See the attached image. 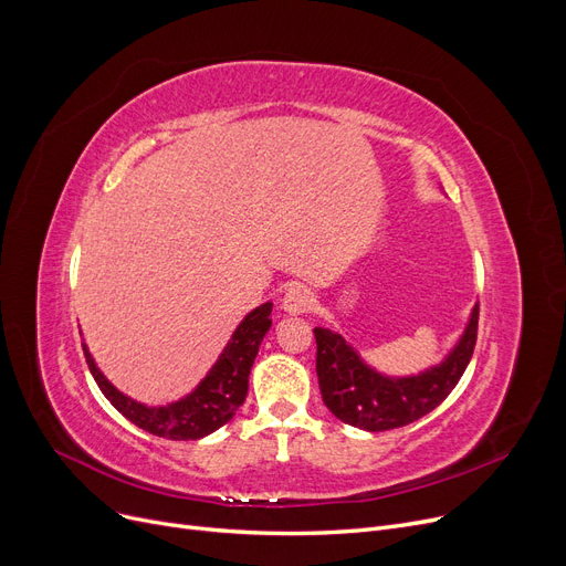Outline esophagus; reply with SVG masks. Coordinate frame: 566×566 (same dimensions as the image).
<instances>
[{"mask_svg": "<svg viewBox=\"0 0 566 566\" xmlns=\"http://www.w3.org/2000/svg\"><path fill=\"white\" fill-rule=\"evenodd\" d=\"M317 306V297L315 292L306 285H292L285 290L283 297V308L290 315H302V313H311Z\"/></svg>", "mask_w": 566, "mask_h": 566, "instance_id": "obj_1", "label": "esophagus"}]
</instances>
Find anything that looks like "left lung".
Returning a JSON list of instances; mask_svg holds the SVG:
<instances>
[{
	"mask_svg": "<svg viewBox=\"0 0 566 566\" xmlns=\"http://www.w3.org/2000/svg\"><path fill=\"white\" fill-rule=\"evenodd\" d=\"M476 327L479 306L472 311L461 343L440 366L400 380L370 370L343 336L315 327V370L322 400L336 419L370 433L408 426L436 410L459 385L474 353Z\"/></svg>",
	"mask_w": 566,
	"mask_h": 566,
	"instance_id": "left-lung-1",
	"label": "left lung"
}]
</instances>
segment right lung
<instances>
[{"label": "right lung", "mask_w": 566, "mask_h": 566, "mask_svg": "<svg viewBox=\"0 0 566 566\" xmlns=\"http://www.w3.org/2000/svg\"><path fill=\"white\" fill-rule=\"evenodd\" d=\"M269 313H272V304L266 302L241 319L223 355L213 364L198 389L166 408H147L143 402L130 400L103 378L87 345H83V353L98 389L128 421L166 440H200L226 426L241 402L247 400L251 366L264 334L272 327Z\"/></svg>", "instance_id": "add662e5"}]
</instances>
